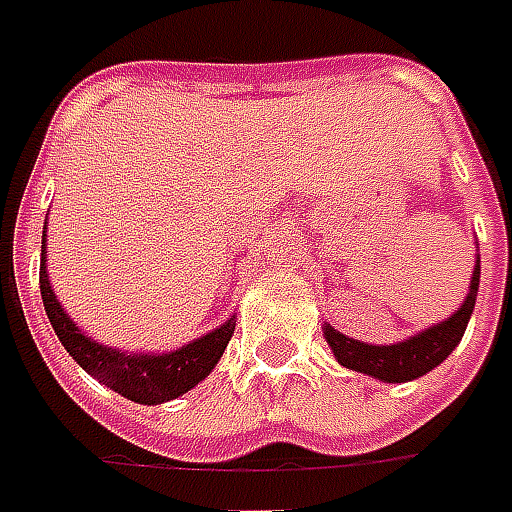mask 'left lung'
<instances>
[{"instance_id":"left-lung-1","label":"left lung","mask_w":512,"mask_h":512,"mask_svg":"<svg viewBox=\"0 0 512 512\" xmlns=\"http://www.w3.org/2000/svg\"><path fill=\"white\" fill-rule=\"evenodd\" d=\"M480 286V253H475V267H472L470 288L467 297L456 307V313L443 318L440 324L410 334L407 340L388 345L361 343L348 334L337 332L332 324H324V337L332 348L334 359L343 364L345 370L364 372L383 383H407L416 380L426 372H432L437 364H443L464 337V329L470 324V315L475 310Z\"/></svg>"}]
</instances>
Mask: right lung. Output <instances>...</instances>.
Segmentation results:
<instances>
[{"instance_id":"right-lung-1","label":"right lung","mask_w":512,"mask_h":512,"mask_svg":"<svg viewBox=\"0 0 512 512\" xmlns=\"http://www.w3.org/2000/svg\"><path fill=\"white\" fill-rule=\"evenodd\" d=\"M48 224V221H45ZM48 226H42V253H40V294L53 332L67 348L72 359L96 378L102 386L113 388L115 394L132 399L137 405H161L169 399L183 397L186 391L202 383L215 370V364L224 356L226 345L232 340L237 321L226 318L213 332L202 334L191 343L180 345L175 351H121L105 343H96L88 337L69 313L64 310L51 280H48Z\"/></svg>"}]
</instances>
